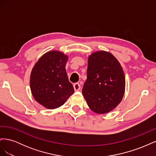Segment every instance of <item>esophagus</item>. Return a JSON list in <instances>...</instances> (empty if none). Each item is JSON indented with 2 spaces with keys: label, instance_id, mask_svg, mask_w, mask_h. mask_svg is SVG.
Returning <instances> with one entry per match:
<instances>
[{
  "label": "esophagus",
  "instance_id": "34e87169",
  "mask_svg": "<svg viewBox=\"0 0 156 156\" xmlns=\"http://www.w3.org/2000/svg\"><path fill=\"white\" fill-rule=\"evenodd\" d=\"M73 88H74V90L75 91H79L80 89H81V85H80L79 83H75L73 84Z\"/></svg>",
  "mask_w": 156,
  "mask_h": 156
}]
</instances>
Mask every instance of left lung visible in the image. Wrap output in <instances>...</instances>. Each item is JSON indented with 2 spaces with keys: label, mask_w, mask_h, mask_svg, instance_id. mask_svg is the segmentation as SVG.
<instances>
[{
  "label": "left lung",
  "mask_w": 156,
  "mask_h": 156,
  "mask_svg": "<svg viewBox=\"0 0 156 156\" xmlns=\"http://www.w3.org/2000/svg\"><path fill=\"white\" fill-rule=\"evenodd\" d=\"M125 86L123 69L111 53L101 51L89 56L82 93L92 111L105 114L114 109L123 98Z\"/></svg>",
  "instance_id": "left-lung-1"
}]
</instances>
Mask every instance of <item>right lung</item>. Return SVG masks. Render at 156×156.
<instances>
[{
	"label": "right lung",
	"instance_id": "add662e5",
	"mask_svg": "<svg viewBox=\"0 0 156 156\" xmlns=\"http://www.w3.org/2000/svg\"><path fill=\"white\" fill-rule=\"evenodd\" d=\"M68 60V56L60 51H49L32 70L30 86L32 96L47 108L60 107L74 93L65 68Z\"/></svg>",
	"mask_w": 156,
	"mask_h": 156
}]
</instances>
